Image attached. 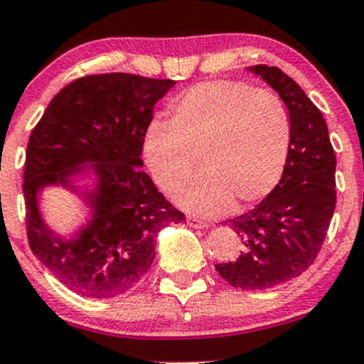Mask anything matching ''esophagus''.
<instances>
[{"mask_svg": "<svg viewBox=\"0 0 364 364\" xmlns=\"http://www.w3.org/2000/svg\"><path fill=\"white\" fill-rule=\"evenodd\" d=\"M186 223H188V225H190V228H195V229H203V228H207V225H208L205 220L196 219V217H188Z\"/></svg>", "mask_w": 364, "mask_h": 364, "instance_id": "obj_1", "label": "esophagus"}]
</instances>
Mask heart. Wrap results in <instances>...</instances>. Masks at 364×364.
<instances>
[{
  "label": "heart",
  "instance_id": "1",
  "mask_svg": "<svg viewBox=\"0 0 364 364\" xmlns=\"http://www.w3.org/2000/svg\"><path fill=\"white\" fill-rule=\"evenodd\" d=\"M289 144V112L277 94L214 80L185 92L171 107V123L150 124L144 156L162 190L189 176L200 156L204 173L176 184L171 196L191 214L212 217L235 202L265 198L282 176Z\"/></svg>",
  "mask_w": 364,
  "mask_h": 364
}]
</instances>
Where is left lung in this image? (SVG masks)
<instances>
[{"label":"left lung","instance_id":"obj_1","mask_svg":"<svg viewBox=\"0 0 364 364\" xmlns=\"http://www.w3.org/2000/svg\"><path fill=\"white\" fill-rule=\"evenodd\" d=\"M277 92L291 119V144L277 186L246 214L231 219L241 237L236 260L215 270L231 286L262 291L301 275L315 262L336 208V154L318 107L275 66L255 65Z\"/></svg>","mask_w":364,"mask_h":364}]
</instances>
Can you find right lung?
<instances>
[{"instance_id":"right-lung-1","label":"right lung","mask_w":364,"mask_h":364,"mask_svg":"<svg viewBox=\"0 0 364 364\" xmlns=\"http://www.w3.org/2000/svg\"><path fill=\"white\" fill-rule=\"evenodd\" d=\"M174 83L87 75L58 92L32 129L23 171L28 245L58 281L85 298H114L136 286L156 257L157 232L185 223L140 171L154 106ZM90 172L94 187L74 185ZM46 186L72 189L91 207V219L72 238L56 235L40 215Z\"/></svg>"}]
</instances>
